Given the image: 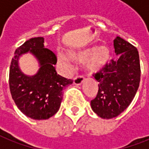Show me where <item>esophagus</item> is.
<instances>
[{"label":"esophagus","instance_id":"obj_1","mask_svg":"<svg viewBox=\"0 0 149 149\" xmlns=\"http://www.w3.org/2000/svg\"><path fill=\"white\" fill-rule=\"evenodd\" d=\"M84 81H85V79L83 77L81 76H80V77H75L74 81H73V82L76 86H80V85H81L83 82H84Z\"/></svg>","mask_w":149,"mask_h":149}]
</instances>
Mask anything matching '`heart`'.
<instances>
[{"instance_id": "heart-1", "label": "heart", "mask_w": 149, "mask_h": 149, "mask_svg": "<svg viewBox=\"0 0 149 149\" xmlns=\"http://www.w3.org/2000/svg\"><path fill=\"white\" fill-rule=\"evenodd\" d=\"M67 54H58V63L66 72L72 70L70 59L77 63H86V68L91 72L103 70L112 58L111 49L107 45H92L77 51H69Z\"/></svg>"}]
</instances>
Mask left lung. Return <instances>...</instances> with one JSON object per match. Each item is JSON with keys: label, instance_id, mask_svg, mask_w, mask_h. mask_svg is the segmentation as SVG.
<instances>
[{"label": "left lung", "instance_id": "1", "mask_svg": "<svg viewBox=\"0 0 149 149\" xmlns=\"http://www.w3.org/2000/svg\"><path fill=\"white\" fill-rule=\"evenodd\" d=\"M118 59L111 63L95 78L99 91L91 106L103 119L117 117L129 106L137 92L140 81V63L137 49L128 41L117 36L113 40Z\"/></svg>", "mask_w": 149, "mask_h": 149}]
</instances>
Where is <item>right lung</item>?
<instances>
[{
  "label": "right lung",
  "mask_w": 149,
  "mask_h": 149,
  "mask_svg": "<svg viewBox=\"0 0 149 149\" xmlns=\"http://www.w3.org/2000/svg\"><path fill=\"white\" fill-rule=\"evenodd\" d=\"M36 58L39 69L29 76L19 68L18 60L25 53ZM55 54L44 46L43 37L31 38L15 50L10 68V90L18 109L34 120H46L59 109L64 87L72 84V80L57 74L54 65Z\"/></svg>",
  "instance_id": "right-lung-1"
}]
</instances>
